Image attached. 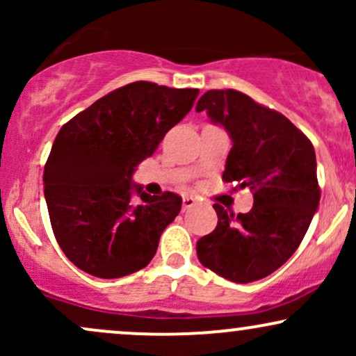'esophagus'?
Here are the masks:
<instances>
[{
  "label": "esophagus",
  "instance_id": "34e87169",
  "mask_svg": "<svg viewBox=\"0 0 356 356\" xmlns=\"http://www.w3.org/2000/svg\"><path fill=\"white\" fill-rule=\"evenodd\" d=\"M195 199L192 197V195H186V197L182 199V209L186 211V209H189V207H192V206H195Z\"/></svg>",
  "mask_w": 356,
  "mask_h": 356
}]
</instances>
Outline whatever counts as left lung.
<instances>
[{"mask_svg": "<svg viewBox=\"0 0 356 356\" xmlns=\"http://www.w3.org/2000/svg\"><path fill=\"white\" fill-rule=\"evenodd\" d=\"M195 110H206L232 140L222 181L249 187L254 197L252 209L238 216L214 204L218 226L197 241L199 261L234 283L266 277L293 256L320 204L313 144L238 90H209Z\"/></svg>", "mask_w": 356, "mask_h": 356, "instance_id": "8db88e82", "label": "left lung"}]
</instances>
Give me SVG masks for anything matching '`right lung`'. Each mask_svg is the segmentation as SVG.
I'll return each mask as SVG.
<instances>
[{
    "label": "right lung",
    "instance_id": "obj_1",
    "mask_svg": "<svg viewBox=\"0 0 356 356\" xmlns=\"http://www.w3.org/2000/svg\"><path fill=\"white\" fill-rule=\"evenodd\" d=\"M197 95V88L134 81L60 129L44 164V199L56 243L81 271L112 280L152 261L182 199L174 192L147 194L132 174Z\"/></svg>",
    "mask_w": 356,
    "mask_h": 356
}]
</instances>
